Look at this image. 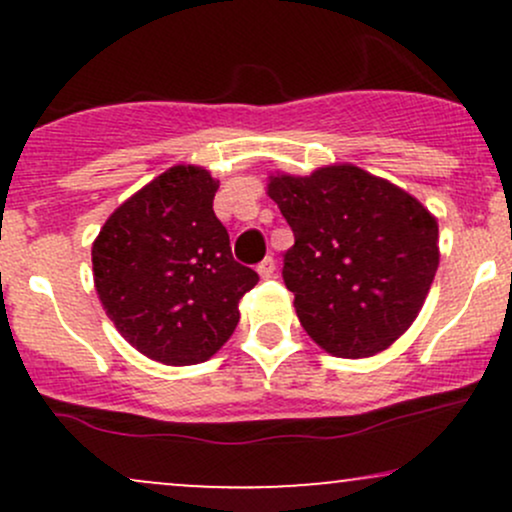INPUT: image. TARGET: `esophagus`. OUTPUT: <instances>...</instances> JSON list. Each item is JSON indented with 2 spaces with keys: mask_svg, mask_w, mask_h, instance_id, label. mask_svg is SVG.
Here are the masks:
<instances>
[{
  "mask_svg": "<svg viewBox=\"0 0 512 512\" xmlns=\"http://www.w3.org/2000/svg\"><path fill=\"white\" fill-rule=\"evenodd\" d=\"M274 269H276L274 257H267V260H262L260 264H257V274H260L262 279H272V276H274Z\"/></svg>",
  "mask_w": 512,
  "mask_h": 512,
  "instance_id": "obj_1",
  "label": "esophagus"
}]
</instances>
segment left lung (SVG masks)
Segmentation results:
<instances>
[{"instance_id": "1", "label": "left lung", "mask_w": 512, "mask_h": 512, "mask_svg": "<svg viewBox=\"0 0 512 512\" xmlns=\"http://www.w3.org/2000/svg\"><path fill=\"white\" fill-rule=\"evenodd\" d=\"M269 197L293 231L281 274L303 330L342 358L402 337L438 269V223L424 204L356 166L276 175Z\"/></svg>"}]
</instances>
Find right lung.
Masks as SVG:
<instances>
[{"label": "right lung", "mask_w": 512, "mask_h": 512, "mask_svg": "<svg viewBox=\"0 0 512 512\" xmlns=\"http://www.w3.org/2000/svg\"><path fill=\"white\" fill-rule=\"evenodd\" d=\"M204 168L175 166L113 211L93 243V281L122 337L166 366L207 361L260 281L233 260Z\"/></svg>", "instance_id": "1"}]
</instances>
